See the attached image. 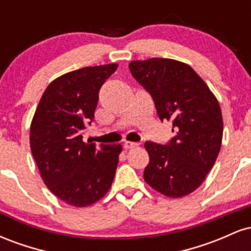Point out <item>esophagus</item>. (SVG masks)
Instances as JSON below:
<instances>
[{"mask_svg":"<svg viewBox=\"0 0 251 251\" xmlns=\"http://www.w3.org/2000/svg\"><path fill=\"white\" fill-rule=\"evenodd\" d=\"M138 144L137 143H133V142H125L124 143V148L126 150H131V149H134L137 148Z\"/></svg>","mask_w":251,"mask_h":251,"instance_id":"obj_1","label":"esophagus"}]
</instances>
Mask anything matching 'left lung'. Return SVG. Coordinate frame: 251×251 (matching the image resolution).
<instances>
[{
    "mask_svg": "<svg viewBox=\"0 0 251 251\" xmlns=\"http://www.w3.org/2000/svg\"><path fill=\"white\" fill-rule=\"evenodd\" d=\"M134 79L151 94L159 119L172 123L166 145L145 143L150 163L144 179L171 198L201 186L220 153L223 118L217 98L186 63L164 57L129 62Z\"/></svg>",
    "mask_w": 251,
    "mask_h": 251,
    "instance_id": "obj_1",
    "label": "left lung"
}]
</instances>
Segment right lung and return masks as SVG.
<instances>
[{"mask_svg": "<svg viewBox=\"0 0 251 251\" xmlns=\"http://www.w3.org/2000/svg\"><path fill=\"white\" fill-rule=\"evenodd\" d=\"M117 63L83 67L53 80L30 124V149L43 183L57 198L76 208L94 204L113 183L120 144L82 140L94 118L99 91Z\"/></svg>", "mask_w": 251, "mask_h": 251, "instance_id": "right-lung-1", "label": "right lung"}]
</instances>
